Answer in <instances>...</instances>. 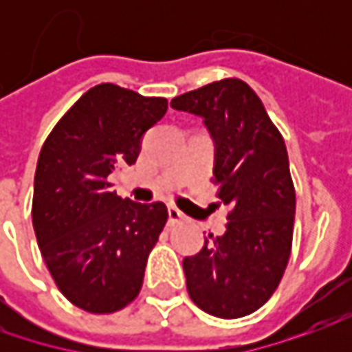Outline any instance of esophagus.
I'll use <instances>...</instances> for the list:
<instances>
[{
  "mask_svg": "<svg viewBox=\"0 0 352 352\" xmlns=\"http://www.w3.org/2000/svg\"><path fill=\"white\" fill-rule=\"evenodd\" d=\"M168 217L170 221L174 223V221H182V219H186V215H184V211H180L176 206H170L168 208Z\"/></svg>",
  "mask_w": 352,
  "mask_h": 352,
  "instance_id": "1",
  "label": "esophagus"
}]
</instances>
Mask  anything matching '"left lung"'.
Listing matches in <instances>:
<instances>
[{
    "label": "left lung",
    "instance_id": "obj_1",
    "mask_svg": "<svg viewBox=\"0 0 352 352\" xmlns=\"http://www.w3.org/2000/svg\"><path fill=\"white\" fill-rule=\"evenodd\" d=\"M170 105L204 119L215 144L217 197L229 208L223 235L206 236L204 249L184 258L188 294L215 318L249 316L274 294L290 258L296 192L284 139L258 96L236 78Z\"/></svg>",
    "mask_w": 352,
    "mask_h": 352
}]
</instances>
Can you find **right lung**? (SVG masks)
<instances>
[{
  "label": "right lung",
  "instance_id": "add662e5",
  "mask_svg": "<svg viewBox=\"0 0 352 352\" xmlns=\"http://www.w3.org/2000/svg\"><path fill=\"white\" fill-rule=\"evenodd\" d=\"M166 109L164 98L100 84L68 109L41 148L34 235L58 290L84 311L113 314L141 292L168 210L162 201L119 197L111 180L137 162L142 135Z\"/></svg>",
  "mask_w": 352,
  "mask_h": 352
}]
</instances>
